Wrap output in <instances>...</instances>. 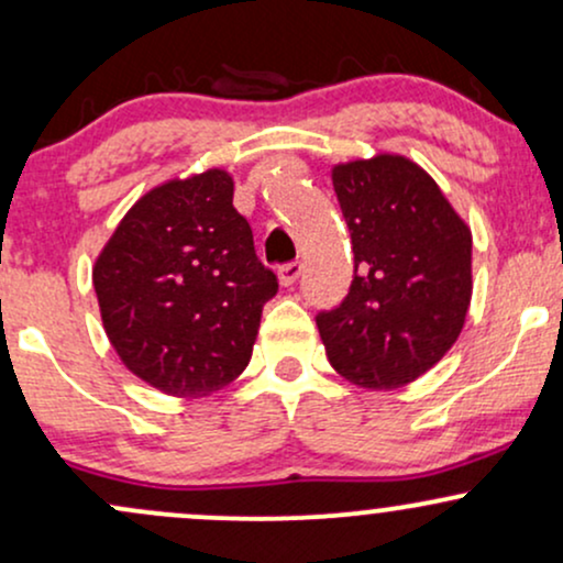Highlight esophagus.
Segmentation results:
<instances>
[{
	"instance_id": "obj_1",
	"label": "esophagus",
	"mask_w": 563,
	"mask_h": 563,
	"mask_svg": "<svg viewBox=\"0 0 563 563\" xmlns=\"http://www.w3.org/2000/svg\"><path fill=\"white\" fill-rule=\"evenodd\" d=\"M299 275H301V262H288L277 269V277H280L283 286H294V283L299 280Z\"/></svg>"
}]
</instances>
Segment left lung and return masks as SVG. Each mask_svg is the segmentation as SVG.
Instances as JSON below:
<instances>
[{
  "label": "left lung",
  "instance_id": "left-lung-1",
  "mask_svg": "<svg viewBox=\"0 0 563 563\" xmlns=\"http://www.w3.org/2000/svg\"><path fill=\"white\" fill-rule=\"evenodd\" d=\"M352 232L354 280L318 314L328 360L363 389L423 376L463 331L471 303V230L439 185L402 156L333 166Z\"/></svg>",
  "mask_w": 563,
  "mask_h": 563
}]
</instances>
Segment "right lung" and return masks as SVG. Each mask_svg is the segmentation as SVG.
Returning <instances> with one entry per match:
<instances>
[{"label":"right lung","mask_w":563,"mask_h":563,"mask_svg":"<svg viewBox=\"0 0 563 563\" xmlns=\"http://www.w3.org/2000/svg\"><path fill=\"white\" fill-rule=\"evenodd\" d=\"M92 283L121 363L174 397H203L241 376L277 294L222 169L142 196L97 256Z\"/></svg>","instance_id":"obj_1"}]
</instances>
